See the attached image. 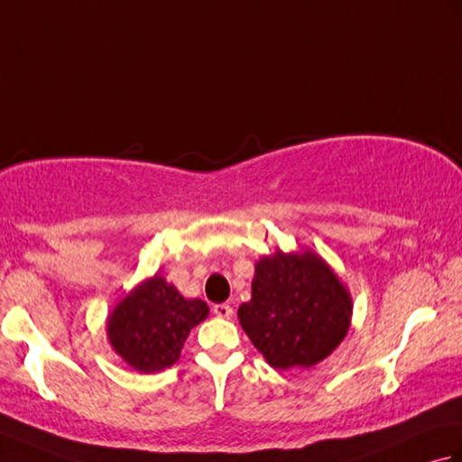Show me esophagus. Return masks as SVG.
Returning a JSON list of instances; mask_svg holds the SVG:
<instances>
[{
    "instance_id": "1",
    "label": "esophagus",
    "mask_w": 462,
    "mask_h": 462,
    "mask_svg": "<svg viewBox=\"0 0 462 462\" xmlns=\"http://www.w3.org/2000/svg\"><path fill=\"white\" fill-rule=\"evenodd\" d=\"M212 311H214V316L224 318V319L232 318V313H234L228 303H216V306H212Z\"/></svg>"
}]
</instances>
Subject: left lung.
<instances>
[{"instance_id":"8db88e82","label":"left lung","mask_w":462,"mask_h":462,"mask_svg":"<svg viewBox=\"0 0 462 462\" xmlns=\"http://www.w3.org/2000/svg\"><path fill=\"white\" fill-rule=\"evenodd\" d=\"M351 296L316 252L303 250L256 262L252 300L242 303V329L273 369H308L347 336Z\"/></svg>"}]
</instances>
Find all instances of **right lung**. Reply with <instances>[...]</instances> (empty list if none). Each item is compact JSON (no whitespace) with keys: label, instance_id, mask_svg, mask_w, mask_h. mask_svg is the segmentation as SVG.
<instances>
[{"label":"right lung","instance_id":"add662e5","mask_svg":"<svg viewBox=\"0 0 462 462\" xmlns=\"http://www.w3.org/2000/svg\"><path fill=\"white\" fill-rule=\"evenodd\" d=\"M206 316V301L186 300L162 276H152L116 303L106 319V336L126 365L156 373L179 361L190 329Z\"/></svg>","mask_w":462,"mask_h":462}]
</instances>
